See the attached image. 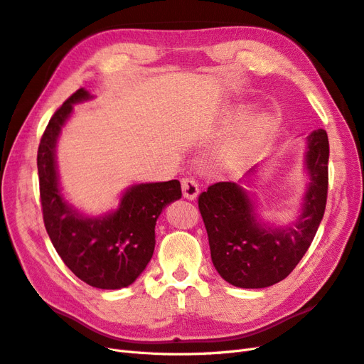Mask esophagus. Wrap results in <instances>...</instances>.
<instances>
[{"label":"esophagus","mask_w":364,"mask_h":364,"mask_svg":"<svg viewBox=\"0 0 364 364\" xmlns=\"http://www.w3.org/2000/svg\"><path fill=\"white\" fill-rule=\"evenodd\" d=\"M181 188H183L184 198H188V200H195V198H197L198 192H200L198 183L195 181L193 178H183Z\"/></svg>","instance_id":"1"}]
</instances>
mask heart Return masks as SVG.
Returning a JSON list of instances; mask_svg holds the SVG:
<instances>
[{"instance_id":"obj_1","label":"heart","mask_w":364,"mask_h":364,"mask_svg":"<svg viewBox=\"0 0 364 364\" xmlns=\"http://www.w3.org/2000/svg\"><path fill=\"white\" fill-rule=\"evenodd\" d=\"M272 127V119L267 115H258L250 127L247 129V132L245 136L238 139V141L230 143L223 149L221 152V160L226 166H240L241 163H245L247 160V156L250 152L254 151V147L262 141L264 135L271 130Z\"/></svg>"}]
</instances>
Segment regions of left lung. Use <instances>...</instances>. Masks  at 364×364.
<instances>
[{
  "label": "left lung",
  "instance_id": "left-lung-1",
  "mask_svg": "<svg viewBox=\"0 0 364 364\" xmlns=\"http://www.w3.org/2000/svg\"><path fill=\"white\" fill-rule=\"evenodd\" d=\"M329 139L326 130L309 135L306 164L311 175L303 212L286 229L262 228L246 192L235 183L212 184L198 197L208 230L212 263L228 283L258 289L291 274L309 249L324 215L329 184Z\"/></svg>",
  "mask_w": 364,
  "mask_h": 364
}]
</instances>
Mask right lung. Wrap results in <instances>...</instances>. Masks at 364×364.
I'll return each instance as SVG.
<instances>
[{
	"mask_svg": "<svg viewBox=\"0 0 364 364\" xmlns=\"http://www.w3.org/2000/svg\"><path fill=\"white\" fill-rule=\"evenodd\" d=\"M87 98L85 89L72 93L41 136L36 164L43 220L55 250L81 282L121 289L132 284L151 262L156 218L167 204L181 198V184L171 180L134 186L123 195L119 209L105 218H85L72 210L58 189L53 151L72 105Z\"/></svg>",
	"mask_w": 364,
	"mask_h": 364,
	"instance_id": "1",
	"label": "right lung"
}]
</instances>
